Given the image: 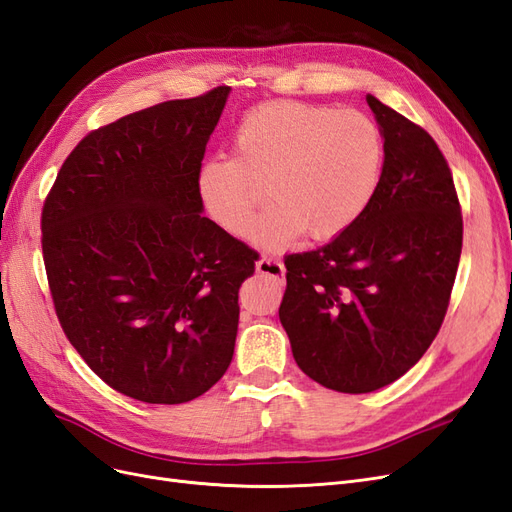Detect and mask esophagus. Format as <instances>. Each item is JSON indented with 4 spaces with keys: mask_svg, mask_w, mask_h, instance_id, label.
I'll list each match as a JSON object with an SVG mask.
<instances>
[{
    "mask_svg": "<svg viewBox=\"0 0 512 512\" xmlns=\"http://www.w3.org/2000/svg\"><path fill=\"white\" fill-rule=\"evenodd\" d=\"M256 269H258V273L273 275V277H277V280L284 282L286 269H284L280 258H275V256H262V258L256 262Z\"/></svg>",
    "mask_w": 512,
    "mask_h": 512,
    "instance_id": "esophagus-1",
    "label": "esophagus"
}]
</instances>
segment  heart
Here are the masks:
<instances>
[{
	"label": "heart",
	"instance_id": "1",
	"mask_svg": "<svg viewBox=\"0 0 512 512\" xmlns=\"http://www.w3.org/2000/svg\"><path fill=\"white\" fill-rule=\"evenodd\" d=\"M235 156L211 160L200 194L211 218L235 237L258 228L265 245H288L303 232L314 241L342 235L374 198L384 141L359 111L275 102L247 115L235 134Z\"/></svg>",
	"mask_w": 512,
	"mask_h": 512
}]
</instances>
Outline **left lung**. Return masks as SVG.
<instances>
[{"instance_id":"obj_1","label":"left lung","mask_w":512,"mask_h":512,"mask_svg":"<svg viewBox=\"0 0 512 512\" xmlns=\"http://www.w3.org/2000/svg\"><path fill=\"white\" fill-rule=\"evenodd\" d=\"M367 104L384 136L374 198L342 235L284 260L280 320L294 361L339 393L382 389L427 352L463 243L455 181L436 141L374 96Z\"/></svg>"}]
</instances>
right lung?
Segmentation results:
<instances>
[{"instance_id": "obj_1", "label": "right lung", "mask_w": 512, "mask_h": 512, "mask_svg": "<svg viewBox=\"0 0 512 512\" xmlns=\"http://www.w3.org/2000/svg\"><path fill=\"white\" fill-rule=\"evenodd\" d=\"M230 87L91 130L42 207V258L68 342L147 404L207 393L232 361L258 252L203 218L200 168Z\"/></svg>"}]
</instances>
